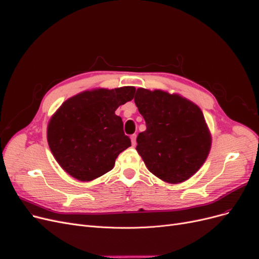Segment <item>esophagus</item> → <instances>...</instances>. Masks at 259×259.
<instances>
[{
	"instance_id": "1",
	"label": "esophagus",
	"mask_w": 259,
	"mask_h": 259,
	"mask_svg": "<svg viewBox=\"0 0 259 259\" xmlns=\"http://www.w3.org/2000/svg\"><path fill=\"white\" fill-rule=\"evenodd\" d=\"M131 140H132V144H133V147H135L136 146V134H134V135H132L131 136Z\"/></svg>"
}]
</instances>
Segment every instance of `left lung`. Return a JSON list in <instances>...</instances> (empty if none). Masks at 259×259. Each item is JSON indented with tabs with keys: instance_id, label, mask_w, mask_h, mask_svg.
<instances>
[{
	"instance_id": "obj_1",
	"label": "left lung",
	"mask_w": 259,
	"mask_h": 259,
	"mask_svg": "<svg viewBox=\"0 0 259 259\" xmlns=\"http://www.w3.org/2000/svg\"><path fill=\"white\" fill-rule=\"evenodd\" d=\"M134 101L147 126L138 134L136 150L149 171L171 184L188 180L207 158L211 144L201 109L161 90L139 88Z\"/></svg>"
}]
</instances>
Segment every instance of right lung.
<instances>
[{"mask_svg": "<svg viewBox=\"0 0 259 259\" xmlns=\"http://www.w3.org/2000/svg\"><path fill=\"white\" fill-rule=\"evenodd\" d=\"M135 87L85 91L67 100L48 125L52 154L67 173L88 182L113 168L118 155L131 147L115 111L132 101Z\"/></svg>", "mask_w": 259, "mask_h": 259, "instance_id": "add662e5", "label": "right lung"}]
</instances>
